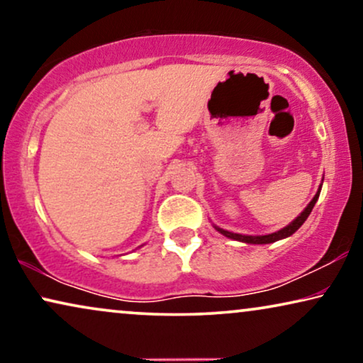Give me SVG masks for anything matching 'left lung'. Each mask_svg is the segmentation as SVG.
<instances>
[{
    "label": "left lung",
    "mask_w": 363,
    "mask_h": 363,
    "mask_svg": "<svg viewBox=\"0 0 363 363\" xmlns=\"http://www.w3.org/2000/svg\"><path fill=\"white\" fill-rule=\"evenodd\" d=\"M319 193L320 190L315 193V196L312 198V201L307 205V208L304 211L301 213L299 216L296 218L294 221L291 223V225H287L286 228H282L277 233H272V235H266V236H245V235H238V233H231V231H226V230H221V228H216L218 231L221 233V235H225L226 238H231V240H236V241H242V242H250V245H267V242H274L277 240H282V238H287L291 236L292 233H296L299 228L304 225V221L307 220V216L311 215L312 208H314L317 198H319Z\"/></svg>",
    "instance_id": "left-lung-1"
}]
</instances>
